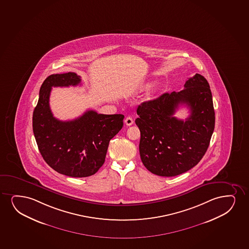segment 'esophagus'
Instances as JSON below:
<instances>
[{
  "instance_id": "34e87169",
  "label": "esophagus",
  "mask_w": 249,
  "mask_h": 249,
  "mask_svg": "<svg viewBox=\"0 0 249 249\" xmlns=\"http://www.w3.org/2000/svg\"><path fill=\"white\" fill-rule=\"evenodd\" d=\"M124 123H125L126 125H132L133 123H134V120H133L131 117H127L125 120H124Z\"/></svg>"
}]
</instances>
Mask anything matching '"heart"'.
<instances>
[{
    "label": "heart",
    "mask_w": 249,
    "mask_h": 249,
    "mask_svg": "<svg viewBox=\"0 0 249 249\" xmlns=\"http://www.w3.org/2000/svg\"><path fill=\"white\" fill-rule=\"evenodd\" d=\"M150 86H151V83H147V84H145V85L144 86V89H147Z\"/></svg>",
    "instance_id": "heart-1"
}]
</instances>
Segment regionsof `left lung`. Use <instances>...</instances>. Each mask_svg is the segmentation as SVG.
<instances>
[{
  "label": "left lung",
  "instance_id": "8db88e82",
  "mask_svg": "<svg viewBox=\"0 0 249 249\" xmlns=\"http://www.w3.org/2000/svg\"><path fill=\"white\" fill-rule=\"evenodd\" d=\"M179 105H186L191 111L185 121L174 117ZM137 114L140 155L151 173L179 175L196 166L207 151L215 118L210 85L201 75L186 81L182 91L143 103Z\"/></svg>",
  "mask_w": 249,
  "mask_h": 249
}]
</instances>
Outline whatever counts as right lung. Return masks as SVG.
<instances>
[{
    "instance_id": "obj_1",
    "label": "right lung",
    "mask_w": 249,
    "mask_h": 249,
    "mask_svg": "<svg viewBox=\"0 0 249 249\" xmlns=\"http://www.w3.org/2000/svg\"><path fill=\"white\" fill-rule=\"evenodd\" d=\"M74 72L53 74L44 80L33 113V130L46 163L59 173L85 178L98 172L105 160L111 139L123 127V114H101L88 110L77 119L61 121L50 107L53 87L77 86Z\"/></svg>"
}]
</instances>
